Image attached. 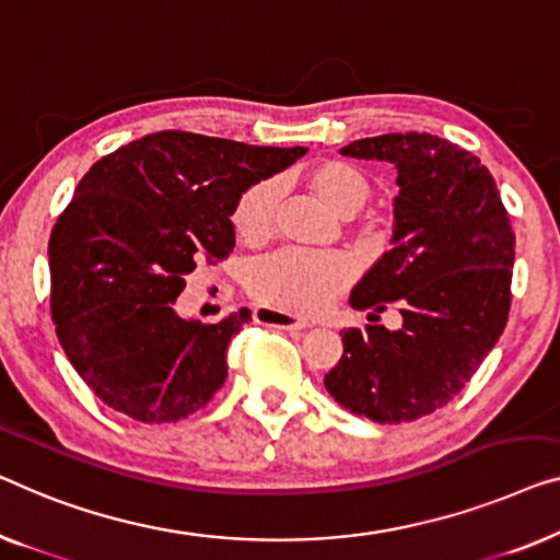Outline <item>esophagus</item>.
<instances>
[{
	"mask_svg": "<svg viewBox=\"0 0 560 560\" xmlns=\"http://www.w3.org/2000/svg\"><path fill=\"white\" fill-rule=\"evenodd\" d=\"M255 320L262 323V326L285 328V330H303V328H307L305 320H298V318H293V315L272 311V307H255Z\"/></svg>",
	"mask_w": 560,
	"mask_h": 560,
	"instance_id": "1",
	"label": "esophagus"
}]
</instances>
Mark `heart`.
<instances>
[{
    "mask_svg": "<svg viewBox=\"0 0 560 560\" xmlns=\"http://www.w3.org/2000/svg\"><path fill=\"white\" fill-rule=\"evenodd\" d=\"M307 184L336 214H353L371 197V179L348 161H320L307 174ZM278 184H249L232 207V226L240 240L265 242L272 234L278 209ZM353 282V265L336 253L282 249L249 270L247 285L260 303L290 315H318L343 295Z\"/></svg>",
    "mask_w": 560,
    "mask_h": 560,
    "instance_id": "heart-1",
    "label": "heart"
}]
</instances>
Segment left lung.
Instances as JSON below:
<instances>
[{"label":"left lung","mask_w":560,"mask_h":560,"mask_svg":"<svg viewBox=\"0 0 560 560\" xmlns=\"http://www.w3.org/2000/svg\"><path fill=\"white\" fill-rule=\"evenodd\" d=\"M340 153L399 172L394 247L363 275L351 307L374 323L396 303L404 323L343 330L326 388L353 415L404 424L455 399L498 343L513 300L515 234L492 174L457 143L409 131Z\"/></svg>","instance_id":"1"}]
</instances>
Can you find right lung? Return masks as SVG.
I'll use <instances>...</instances> for the list:
<instances>
[{"label": "right lung", "mask_w": 560, "mask_h": 560, "mask_svg": "<svg viewBox=\"0 0 560 560\" xmlns=\"http://www.w3.org/2000/svg\"><path fill=\"white\" fill-rule=\"evenodd\" d=\"M303 153L161 131L120 145L80 179L47 247L50 311L72 369L103 404L166 424L222 388L226 348L253 313L184 320L174 300L201 260L230 257L240 194Z\"/></svg>", "instance_id": "obj_1"}]
</instances>
